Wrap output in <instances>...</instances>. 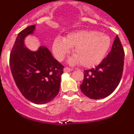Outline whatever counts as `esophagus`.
I'll return each mask as SVG.
<instances>
[{"label":"esophagus","mask_w":134,"mask_h":134,"mask_svg":"<svg viewBox=\"0 0 134 134\" xmlns=\"http://www.w3.org/2000/svg\"><path fill=\"white\" fill-rule=\"evenodd\" d=\"M72 70V69L70 68H68V67H65L64 68V72H70V71Z\"/></svg>","instance_id":"esophagus-1"}]
</instances>
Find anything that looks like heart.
Returning a JSON list of instances; mask_svg holds the SVG:
<instances>
[{"label":"heart","instance_id":"b5f03b06","mask_svg":"<svg viewBox=\"0 0 134 134\" xmlns=\"http://www.w3.org/2000/svg\"><path fill=\"white\" fill-rule=\"evenodd\" d=\"M110 45L108 35L95 31H80L69 34L64 40L55 38L53 52L57 60H62L70 48H74V56L70 59V62H79L83 67L91 68L102 61Z\"/></svg>","mask_w":134,"mask_h":134}]
</instances>
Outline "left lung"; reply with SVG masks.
Listing matches in <instances>:
<instances>
[{"label": "left lung", "mask_w": 134, "mask_h": 134, "mask_svg": "<svg viewBox=\"0 0 134 134\" xmlns=\"http://www.w3.org/2000/svg\"><path fill=\"white\" fill-rule=\"evenodd\" d=\"M124 48L117 35L111 50L102 62L92 69L84 70V79L80 90L92 99L107 97L120 82L124 65Z\"/></svg>", "instance_id": "1"}]
</instances>
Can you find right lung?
<instances>
[{
	"mask_svg": "<svg viewBox=\"0 0 134 134\" xmlns=\"http://www.w3.org/2000/svg\"><path fill=\"white\" fill-rule=\"evenodd\" d=\"M34 25L19 32L10 54V70L16 86L27 100L43 104L52 100L60 91L64 66L41 46L36 52L25 47L24 39L34 33Z\"/></svg>",
	"mask_w": 134,
	"mask_h": 134,
	"instance_id": "right-lung-1",
	"label": "right lung"
}]
</instances>
